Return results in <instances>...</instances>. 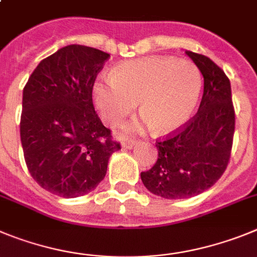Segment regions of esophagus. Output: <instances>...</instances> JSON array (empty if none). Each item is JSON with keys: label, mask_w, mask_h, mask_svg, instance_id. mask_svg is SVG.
I'll return each mask as SVG.
<instances>
[{"label": "esophagus", "mask_w": 257, "mask_h": 257, "mask_svg": "<svg viewBox=\"0 0 257 257\" xmlns=\"http://www.w3.org/2000/svg\"><path fill=\"white\" fill-rule=\"evenodd\" d=\"M136 146V141H123L121 142V149L124 150H132Z\"/></svg>", "instance_id": "esophagus-1"}]
</instances>
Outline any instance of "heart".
Returning a JSON list of instances; mask_svg holds the SVG:
<instances>
[{
  "mask_svg": "<svg viewBox=\"0 0 257 257\" xmlns=\"http://www.w3.org/2000/svg\"><path fill=\"white\" fill-rule=\"evenodd\" d=\"M202 79L191 61L173 57H145L119 64L111 75L97 77L92 96L101 119L116 125L138 101L142 119L126 124V132L154 126L161 134L182 128L195 112Z\"/></svg>",
  "mask_w": 257,
  "mask_h": 257,
  "instance_id": "obj_1",
  "label": "heart"
}]
</instances>
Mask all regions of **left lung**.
<instances>
[{
    "mask_svg": "<svg viewBox=\"0 0 257 257\" xmlns=\"http://www.w3.org/2000/svg\"><path fill=\"white\" fill-rule=\"evenodd\" d=\"M203 77V96L195 116L182 131L157 141V161L141 173L151 193L168 200L202 193L223 175L234 134L230 82L214 61L186 51Z\"/></svg>",
    "mask_w": 257,
    "mask_h": 257,
    "instance_id": "left-lung-1",
    "label": "left lung"
}]
</instances>
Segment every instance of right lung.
Here are the masks:
<instances>
[{"instance_id":"add662e5","label":"right lung","mask_w":257,"mask_h":257,"mask_svg":"<svg viewBox=\"0 0 257 257\" xmlns=\"http://www.w3.org/2000/svg\"><path fill=\"white\" fill-rule=\"evenodd\" d=\"M108 57L97 48L66 46L39 62L23 89L20 138L28 170L60 197L93 191L120 150L92 102L97 73Z\"/></svg>"}]
</instances>
